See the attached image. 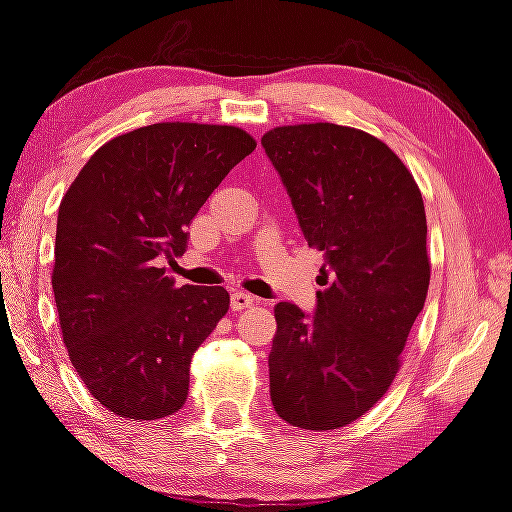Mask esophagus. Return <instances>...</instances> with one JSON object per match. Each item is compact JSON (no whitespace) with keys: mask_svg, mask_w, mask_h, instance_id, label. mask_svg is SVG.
Instances as JSON below:
<instances>
[{"mask_svg":"<svg viewBox=\"0 0 512 512\" xmlns=\"http://www.w3.org/2000/svg\"><path fill=\"white\" fill-rule=\"evenodd\" d=\"M255 297L248 295L244 291H235L230 295V309L232 311H244V309H250V306H255Z\"/></svg>","mask_w":512,"mask_h":512,"instance_id":"1","label":"esophagus"}]
</instances>
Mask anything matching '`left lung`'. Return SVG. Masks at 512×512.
<instances>
[{
    "label": "left lung",
    "mask_w": 512,
    "mask_h": 512,
    "mask_svg": "<svg viewBox=\"0 0 512 512\" xmlns=\"http://www.w3.org/2000/svg\"><path fill=\"white\" fill-rule=\"evenodd\" d=\"M262 145L304 239L324 257L315 315L291 302L275 306L271 401L295 427L338 430L385 396L423 311V197L405 163L362 129L284 125Z\"/></svg>",
    "instance_id": "8db88e82"
}]
</instances>
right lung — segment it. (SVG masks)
Segmentation results:
<instances>
[{
  "mask_svg": "<svg viewBox=\"0 0 512 512\" xmlns=\"http://www.w3.org/2000/svg\"><path fill=\"white\" fill-rule=\"evenodd\" d=\"M255 138L232 125L156 123L111 138L58 210L53 295L71 365L100 405L156 421L188 398L190 362L230 306L224 286L159 268Z\"/></svg>",
  "mask_w": 512,
  "mask_h": 512,
  "instance_id": "add662e5",
  "label": "right lung"
}]
</instances>
